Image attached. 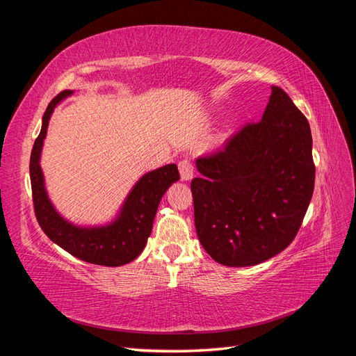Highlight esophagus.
I'll return each mask as SVG.
<instances>
[{
  "mask_svg": "<svg viewBox=\"0 0 356 356\" xmlns=\"http://www.w3.org/2000/svg\"><path fill=\"white\" fill-rule=\"evenodd\" d=\"M178 168H179V174H181L182 179L187 181V179L193 178V172H195V168H193V163L190 160H187V159L181 160L178 163Z\"/></svg>",
  "mask_w": 356,
  "mask_h": 356,
  "instance_id": "34e87169",
  "label": "esophagus"
}]
</instances>
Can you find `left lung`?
<instances>
[{
    "label": "left lung",
    "instance_id": "left-lung-1",
    "mask_svg": "<svg viewBox=\"0 0 356 356\" xmlns=\"http://www.w3.org/2000/svg\"><path fill=\"white\" fill-rule=\"evenodd\" d=\"M196 165V232L215 261L254 266L294 241L314 195L315 163L307 118L281 88H272L260 122Z\"/></svg>",
    "mask_w": 356,
    "mask_h": 356
}]
</instances>
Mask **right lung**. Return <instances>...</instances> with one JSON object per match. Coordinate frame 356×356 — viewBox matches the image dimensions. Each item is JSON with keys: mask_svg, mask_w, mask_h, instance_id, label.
Wrapping results in <instances>:
<instances>
[{"mask_svg": "<svg viewBox=\"0 0 356 356\" xmlns=\"http://www.w3.org/2000/svg\"><path fill=\"white\" fill-rule=\"evenodd\" d=\"M71 93V90H62L50 101L42 115L41 132L32 147L29 175L35 217L50 241L71 255L92 264L123 266L143 252L148 236L152 234L159 202L172 182L179 179V172L177 165H166L148 172L127 196L120 217L106 227L80 229L60 218L47 199L38 161L53 108Z\"/></svg>", "mask_w": 356, "mask_h": 356, "instance_id": "add662e5", "label": "right lung"}]
</instances>
